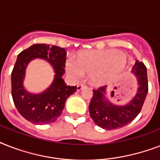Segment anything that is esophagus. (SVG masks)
<instances>
[{"label": "esophagus", "instance_id": "1", "mask_svg": "<svg viewBox=\"0 0 160 160\" xmlns=\"http://www.w3.org/2000/svg\"><path fill=\"white\" fill-rule=\"evenodd\" d=\"M86 88V85H84V84H80V85H77V90L78 91H80V90H83V89H85Z\"/></svg>", "mask_w": 160, "mask_h": 160}]
</instances>
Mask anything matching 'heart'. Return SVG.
I'll use <instances>...</instances> for the list:
<instances>
[{"mask_svg":"<svg viewBox=\"0 0 160 160\" xmlns=\"http://www.w3.org/2000/svg\"><path fill=\"white\" fill-rule=\"evenodd\" d=\"M126 62V55L121 51H92L78 55L76 61L67 60L65 67L74 80H80L86 74L91 75L95 82L101 83L120 72Z\"/></svg>","mask_w":160,"mask_h":160,"instance_id":"b5f03b06","label":"heart"}]
</instances>
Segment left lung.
I'll return each instance as SVG.
<instances>
[{
    "mask_svg": "<svg viewBox=\"0 0 160 160\" xmlns=\"http://www.w3.org/2000/svg\"><path fill=\"white\" fill-rule=\"evenodd\" d=\"M132 72L136 76L139 86L136 95L127 105L119 106L108 101L105 99L106 86L93 90L89 109L90 117L99 127L108 130L119 129L133 121L141 111L149 90L146 67L144 63L136 60Z\"/></svg>",
    "mask_w": 160,
    "mask_h": 160,
    "instance_id": "left-lung-1",
    "label": "left lung"
}]
</instances>
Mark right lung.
<instances>
[{"mask_svg": "<svg viewBox=\"0 0 160 160\" xmlns=\"http://www.w3.org/2000/svg\"><path fill=\"white\" fill-rule=\"evenodd\" d=\"M36 58L51 62L56 75L53 83L41 94H31L23 86L28 63ZM66 51L64 48L46 44H35L19 54L11 72V95L18 112L32 124H46L55 122L62 114L67 98L76 91V86L65 83Z\"/></svg>", "mask_w": 160, "mask_h": 160, "instance_id": "1", "label": "right lung"}]
</instances>
